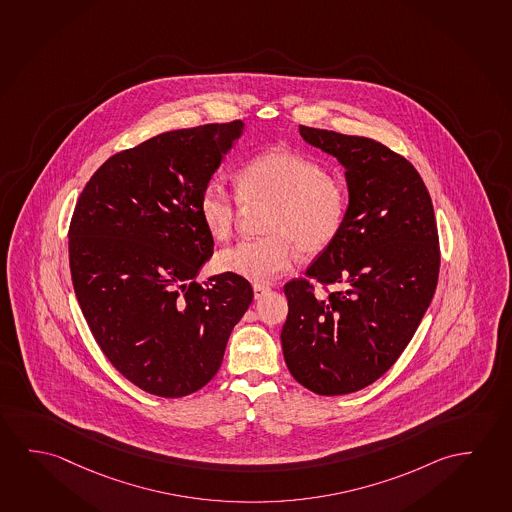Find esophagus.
<instances>
[{
  "label": "esophagus",
  "mask_w": 512,
  "mask_h": 512,
  "mask_svg": "<svg viewBox=\"0 0 512 512\" xmlns=\"http://www.w3.org/2000/svg\"><path fill=\"white\" fill-rule=\"evenodd\" d=\"M252 290H254V299H256V301H260L263 295H267V293L270 292V288L265 286V284H254Z\"/></svg>",
  "instance_id": "obj_1"
}]
</instances>
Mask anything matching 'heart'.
Returning <instances> with one entry per match:
<instances>
[{
	"label": "heart",
	"mask_w": 512,
	"mask_h": 512,
	"mask_svg": "<svg viewBox=\"0 0 512 512\" xmlns=\"http://www.w3.org/2000/svg\"><path fill=\"white\" fill-rule=\"evenodd\" d=\"M233 197L217 181L204 185L197 208L213 238L228 240L238 222V199L245 206L270 204L263 231L268 236L245 240L220 251V270L270 283L288 272L297 251L313 256L325 251L340 235L349 211L345 183L324 165L286 149H270L245 162L236 174Z\"/></svg>",
	"instance_id": "b5f03b06"
}]
</instances>
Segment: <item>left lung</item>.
I'll list each match as a JSON object with an SVG mask.
<instances>
[{"mask_svg": "<svg viewBox=\"0 0 512 512\" xmlns=\"http://www.w3.org/2000/svg\"><path fill=\"white\" fill-rule=\"evenodd\" d=\"M299 131L345 167L349 211L306 279L284 284V361L313 393L347 395L386 374L422 322L438 284V228L429 190L404 156L372 138ZM311 280L337 290L315 294Z\"/></svg>", "mask_w": 512, "mask_h": 512, "instance_id": "obj_1", "label": "left lung"}]
</instances>
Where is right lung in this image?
Segmentation results:
<instances>
[{
    "mask_svg": "<svg viewBox=\"0 0 512 512\" xmlns=\"http://www.w3.org/2000/svg\"><path fill=\"white\" fill-rule=\"evenodd\" d=\"M244 122L167 131L108 158L74 208L69 265L83 317L140 390L178 398L219 372L251 284L195 277L213 254L197 199Z\"/></svg>",
    "mask_w": 512,
    "mask_h": 512,
    "instance_id": "add662e5",
    "label": "right lung"
}]
</instances>
